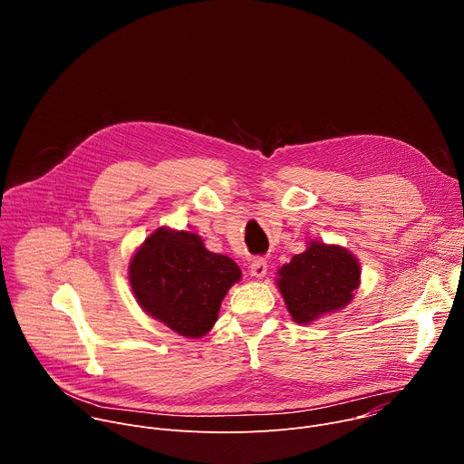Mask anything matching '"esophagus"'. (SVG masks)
I'll use <instances>...</instances> for the list:
<instances>
[{
    "instance_id": "esophagus-1",
    "label": "esophagus",
    "mask_w": 464,
    "mask_h": 464,
    "mask_svg": "<svg viewBox=\"0 0 464 464\" xmlns=\"http://www.w3.org/2000/svg\"><path fill=\"white\" fill-rule=\"evenodd\" d=\"M268 272V262L264 258H255L251 264H249V274L253 277H264Z\"/></svg>"
}]
</instances>
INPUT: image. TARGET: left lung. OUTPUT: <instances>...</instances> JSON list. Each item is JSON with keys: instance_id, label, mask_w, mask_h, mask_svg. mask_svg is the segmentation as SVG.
<instances>
[{"instance_id": "1", "label": "left lung", "mask_w": 464, "mask_h": 464, "mask_svg": "<svg viewBox=\"0 0 464 464\" xmlns=\"http://www.w3.org/2000/svg\"><path fill=\"white\" fill-rule=\"evenodd\" d=\"M277 285L294 321L306 324L349 304L360 285V264L340 246L312 242L279 270Z\"/></svg>"}]
</instances>
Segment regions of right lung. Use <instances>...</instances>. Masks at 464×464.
I'll list each match as a JSON object with an SVG mask.
<instances>
[{"label": "right lung", "mask_w": 464, "mask_h": 464, "mask_svg": "<svg viewBox=\"0 0 464 464\" xmlns=\"http://www.w3.org/2000/svg\"><path fill=\"white\" fill-rule=\"evenodd\" d=\"M240 277L237 262L208 251L200 237L167 227L152 233L130 262V286L141 308L187 338L209 333Z\"/></svg>", "instance_id": "1"}]
</instances>
